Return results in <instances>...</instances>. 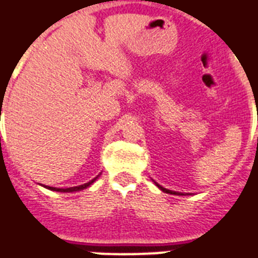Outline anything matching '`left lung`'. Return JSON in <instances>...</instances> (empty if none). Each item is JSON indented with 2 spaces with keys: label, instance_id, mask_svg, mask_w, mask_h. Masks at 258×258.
<instances>
[{
  "label": "left lung",
  "instance_id": "left-lung-1",
  "mask_svg": "<svg viewBox=\"0 0 258 258\" xmlns=\"http://www.w3.org/2000/svg\"><path fill=\"white\" fill-rule=\"evenodd\" d=\"M155 184H157L158 187L161 188V190H162V191H163V192H169V194H174V196H183V194H179V192H176V191H171V190H167V188L162 187L161 184H158L157 182H155Z\"/></svg>",
  "mask_w": 258,
  "mask_h": 258
}]
</instances>
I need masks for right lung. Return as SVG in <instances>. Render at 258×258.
I'll use <instances>...</instances> for the list:
<instances>
[{
  "mask_svg": "<svg viewBox=\"0 0 258 258\" xmlns=\"http://www.w3.org/2000/svg\"><path fill=\"white\" fill-rule=\"evenodd\" d=\"M99 176V175H97ZM97 176H95L92 180H89L88 183H84V184H80V186H75V187H68V188H57V187H50V186H44V187L49 188V190H53V191H61V192H72V191H80V190H84V188H87L88 186H91V184L95 182V180L97 179Z\"/></svg>",
  "mask_w": 258,
  "mask_h": 258,
  "instance_id": "add662e5",
  "label": "right lung"
}]
</instances>
